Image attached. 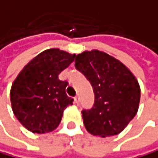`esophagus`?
<instances>
[{
    "label": "esophagus",
    "instance_id": "esophagus-1",
    "mask_svg": "<svg viewBox=\"0 0 158 158\" xmlns=\"http://www.w3.org/2000/svg\"><path fill=\"white\" fill-rule=\"evenodd\" d=\"M74 100H75V103H76V104H78V103H80V97H78V96H76L75 98H74Z\"/></svg>",
    "mask_w": 158,
    "mask_h": 158
}]
</instances>
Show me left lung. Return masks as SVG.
Segmentation results:
<instances>
[{"instance_id":"left-lung-1","label":"left lung","mask_w":158,"mask_h":158,"mask_svg":"<svg viewBox=\"0 0 158 158\" xmlns=\"http://www.w3.org/2000/svg\"><path fill=\"white\" fill-rule=\"evenodd\" d=\"M75 66L95 95L93 107L81 112L86 130L103 138L118 135L138 112L141 90L136 77L118 59L99 50L77 54Z\"/></svg>"}]
</instances>
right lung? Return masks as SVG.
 <instances>
[{"label": "right lung", "instance_id": "obj_1", "mask_svg": "<svg viewBox=\"0 0 158 158\" xmlns=\"http://www.w3.org/2000/svg\"><path fill=\"white\" fill-rule=\"evenodd\" d=\"M75 56L58 48L46 49L32 59L15 78L10 89L12 111L29 131H53L64 110L73 105L74 99L66 94L68 82L60 81L58 76Z\"/></svg>", "mask_w": 158, "mask_h": 158}]
</instances>
